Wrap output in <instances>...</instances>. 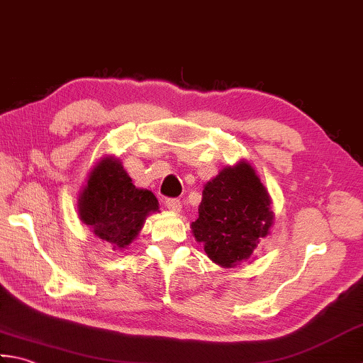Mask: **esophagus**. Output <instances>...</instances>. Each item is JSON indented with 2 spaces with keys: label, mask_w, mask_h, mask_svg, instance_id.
I'll return each mask as SVG.
<instances>
[{
  "label": "esophagus",
  "mask_w": 363,
  "mask_h": 363,
  "mask_svg": "<svg viewBox=\"0 0 363 363\" xmlns=\"http://www.w3.org/2000/svg\"><path fill=\"white\" fill-rule=\"evenodd\" d=\"M166 207L169 208V210H172V211H175V213H179V211L182 210V203H180V199H175V197H167L166 199Z\"/></svg>",
  "instance_id": "obj_1"
}]
</instances>
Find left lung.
Wrapping results in <instances>:
<instances>
[{
  "mask_svg": "<svg viewBox=\"0 0 363 363\" xmlns=\"http://www.w3.org/2000/svg\"><path fill=\"white\" fill-rule=\"evenodd\" d=\"M270 225L269 194L250 164L240 162L205 184L193 232L211 261L234 267L252 255Z\"/></svg>",
  "mask_w": 363,
  "mask_h": 363,
  "instance_id": "obj_1",
  "label": "left lung"
}]
</instances>
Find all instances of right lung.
I'll use <instances>...</instances> for the list:
<instances>
[{
    "label": "right lung",
    "mask_w": 363,
    "mask_h": 363,
    "mask_svg": "<svg viewBox=\"0 0 363 363\" xmlns=\"http://www.w3.org/2000/svg\"><path fill=\"white\" fill-rule=\"evenodd\" d=\"M156 210L158 199L152 191L135 188L121 162L112 158L91 170L79 199L80 220L113 250L131 243L147 215Z\"/></svg>",
    "instance_id": "1"
}]
</instances>
